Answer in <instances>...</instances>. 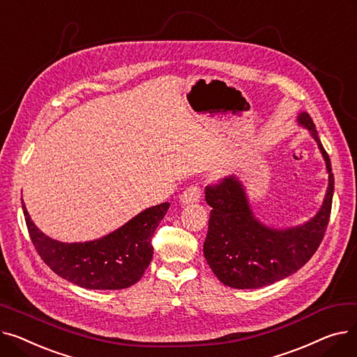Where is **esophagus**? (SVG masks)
<instances>
[{"label":"esophagus","mask_w":357,"mask_h":357,"mask_svg":"<svg viewBox=\"0 0 357 357\" xmlns=\"http://www.w3.org/2000/svg\"><path fill=\"white\" fill-rule=\"evenodd\" d=\"M201 195H202V188L199 185L194 183V185H190L188 188H186L183 191V194L181 195V202L182 204H191V202H197L201 199Z\"/></svg>","instance_id":"1"}]
</instances>
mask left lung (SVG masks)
<instances>
[{
	"label": "left lung",
	"mask_w": 357,
	"mask_h": 357,
	"mask_svg": "<svg viewBox=\"0 0 357 357\" xmlns=\"http://www.w3.org/2000/svg\"><path fill=\"white\" fill-rule=\"evenodd\" d=\"M298 121L311 131L326 160L328 188L323 207L303 226L273 230L253 217L245 190L234 176L208 185L205 201L213 210L204 256L224 285L250 289L278 282L301 269L321 245L331 214L334 176L308 112H301Z\"/></svg>",
	"instance_id": "1"
}]
</instances>
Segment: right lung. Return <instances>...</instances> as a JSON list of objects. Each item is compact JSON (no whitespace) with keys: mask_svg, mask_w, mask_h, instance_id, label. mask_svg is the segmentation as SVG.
<instances>
[{"mask_svg":"<svg viewBox=\"0 0 357 357\" xmlns=\"http://www.w3.org/2000/svg\"><path fill=\"white\" fill-rule=\"evenodd\" d=\"M167 208L169 202L147 208L100 240L61 243L34 226L23 204L27 230L42 260L56 275L86 289H124L135 285L152 261V237Z\"/></svg>","mask_w":357,"mask_h":357,"instance_id":"obj_1","label":"right lung"}]
</instances>
